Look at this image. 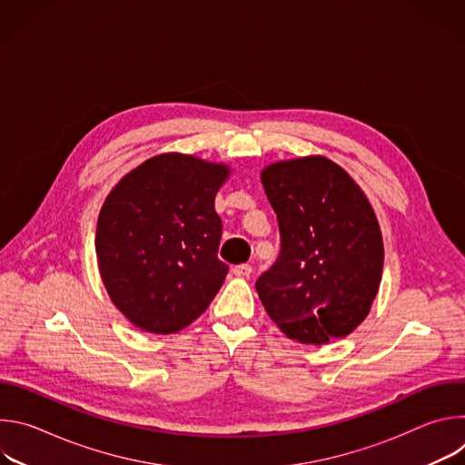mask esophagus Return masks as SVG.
Wrapping results in <instances>:
<instances>
[{
  "mask_svg": "<svg viewBox=\"0 0 465 465\" xmlns=\"http://www.w3.org/2000/svg\"><path fill=\"white\" fill-rule=\"evenodd\" d=\"M232 272H233L235 276H239V278H248V276L252 274V267H250V264H246V262L235 264V267L232 269Z\"/></svg>",
  "mask_w": 465,
  "mask_h": 465,
  "instance_id": "esophagus-1",
  "label": "esophagus"
}]
</instances>
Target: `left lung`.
I'll return each instance as SVG.
<instances>
[{"label":"left lung","mask_w":465,"mask_h":465,"mask_svg":"<svg viewBox=\"0 0 465 465\" xmlns=\"http://www.w3.org/2000/svg\"><path fill=\"white\" fill-rule=\"evenodd\" d=\"M261 180L280 226V255L255 282L264 311L302 344L350 335L370 312L384 259L366 194L322 156L272 163Z\"/></svg>","instance_id":"obj_1"}]
</instances>
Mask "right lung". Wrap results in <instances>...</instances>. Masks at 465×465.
Segmentation results:
<instances>
[{
    "label": "right lung",
    "instance_id": "obj_1",
    "mask_svg": "<svg viewBox=\"0 0 465 465\" xmlns=\"http://www.w3.org/2000/svg\"><path fill=\"white\" fill-rule=\"evenodd\" d=\"M228 167L160 154L130 171L101 208L95 252L114 305L143 331L176 333L201 316L228 274L217 255L215 194Z\"/></svg>",
    "mask_w": 465,
    "mask_h": 465
}]
</instances>
